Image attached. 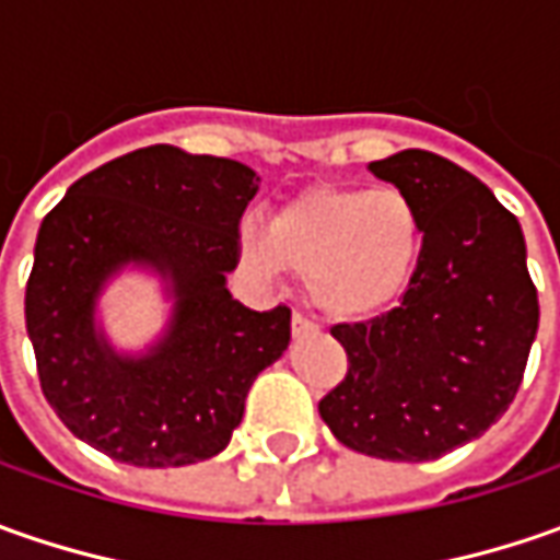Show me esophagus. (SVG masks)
<instances>
[{
    "label": "esophagus",
    "mask_w": 560,
    "mask_h": 560,
    "mask_svg": "<svg viewBox=\"0 0 560 560\" xmlns=\"http://www.w3.org/2000/svg\"><path fill=\"white\" fill-rule=\"evenodd\" d=\"M314 330H317V324L312 317H305L302 312H292V336H308Z\"/></svg>",
    "instance_id": "34e87169"
}]
</instances>
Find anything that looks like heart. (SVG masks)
<instances>
[{
  "label": "heart",
  "mask_w": 560,
  "mask_h": 560,
  "mask_svg": "<svg viewBox=\"0 0 560 560\" xmlns=\"http://www.w3.org/2000/svg\"><path fill=\"white\" fill-rule=\"evenodd\" d=\"M423 226L396 189L314 186L283 205L268 230H246V258L265 273L287 268L336 320L383 312L418 265Z\"/></svg>",
  "instance_id": "heart-1"
}]
</instances>
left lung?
Wrapping results in <instances>:
<instances>
[{
	"label": "left lung",
	"mask_w": 560,
	"mask_h": 560,
	"mask_svg": "<svg viewBox=\"0 0 560 560\" xmlns=\"http://www.w3.org/2000/svg\"><path fill=\"white\" fill-rule=\"evenodd\" d=\"M415 205L423 243L398 308L336 324L349 371L317 411L371 458L433 462L477 440L514 401L539 327L517 218L442 155L371 162Z\"/></svg>",
	"instance_id": "obj_1"
}]
</instances>
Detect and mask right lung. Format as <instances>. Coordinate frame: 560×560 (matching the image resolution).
<instances>
[{"instance_id": "1", "label": "right lung", "mask_w": 560, "mask_h": 560, "mask_svg": "<svg viewBox=\"0 0 560 560\" xmlns=\"http://www.w3.org/2000/svg\"><path fill=\"white\" fill-rule=\"evenodd\" d=\"M258 174L240 162L149 145L80 177L43 218L24 295L43 396L61 423L137 467L224 452L248 386L290 346V308L252 312L226 290ZM172 280L175 317L142 359H120L92 324L124 264Z\"/></svg>"}]
</instances>
